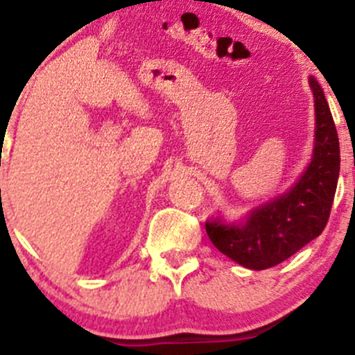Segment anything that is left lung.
Here are the masks:
<instances>
[{
    "instance_id": "obj_1",
    "label": "left lung",
    "mask_w": 355,
    "mask_h": 355,
    "mask_svg": "<svg viewBox=\"0 0 355 355\" xmlns=\"http://www.w3.org/2000/svg\"><path fill=\"white\" fill-rule=\"evenodd\" d=\"M316 110V134L309 166L295 185L271 202L250 211L241 223L220 218L206 223L207 237L220 252L249 270H266L321 235L330 218L340 171V146L323 89L309 77Z\"/></svg>"
}]
</instances>
